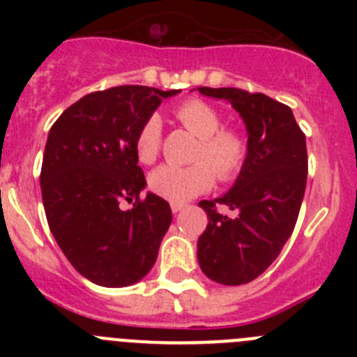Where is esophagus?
<instances>
[{
    "mask_svg": "<svg viewBox=\"0 0 357 357\" xmlns=\"http://www.w3.org/2000/svg\"><path fill=\"white\" fill-rule=\"evenodd\" d=\"M182 209H184V204H172V211H173V214L181 213Z\"/></svg>",
    "mask_w": 357,
    "mask_h": 357,
    "instance_id": "obj_1",
    "label": "esophagus"
}]
</instances>
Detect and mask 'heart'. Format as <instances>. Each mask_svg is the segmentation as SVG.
<instances>
[{"mask_svg": "<svg viewBox=\"0 0 357 357\" xmlns=\"http://www.w3.org/2000/svg\"><path fill=\"white\" fill-rule=\"evenodd\" d=\"M173 116L188 132L198 137L193 164L185 168L159 166L148 176V185L157 197L182 204L207 193L218 181H234L245 166L248 141L238 128L223 127V119L214 107L202 100H185L176 105ZM160 121L151 116L135 134L134 150L141 164H151L160 150Z\"/></svg>", "mask_w": 357, "mask_h": 357, "instance_id": "heart-1", "label": "heart"}]
</instances>
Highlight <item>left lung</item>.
Wrapping results in <instances>:
<instances>
[{
	"label": "left lung",
	"mask_w": 357,
	"mask_h": 357,
	"mask_svg": "<svg viewBox=\"0 0 357 357\" xmlns=\"http://www.w3.org/2000/svg\"><path fill=\"white\" fill-rule=\"evenodd\" d=\"M198 91L230 102L248 132V155L234 185L198 204L209 220L198 238V263L214 282L247 284L277 259L295 229L307 182L305 135L291 109L266 94L236 87ZM218 205L235 214L222 215Z\"/></svg>",
	"instance_id": "8db88e82"
}]
</instances>
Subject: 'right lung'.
<instances>
[{
    "label": "right lung",
    "instance_id": "right-lung-1",
    "mask_svg": "<svg viewBox=\"0 0 357 357\" xmlns=\"http://www.w3.org/2000/svg\"><path fill=\"white\" fill-rule=\"evenodd\" d=\"M178 91L119 85L85 94L50 128L40 189L48 225L78 273L105 288L143 279L155 264L172 209L148 193L135 134ZM134 201L123 211L121 200Z\"/></svg>",
    "mask_w": 357,
    "mask_h": 357
}]
</instances>
